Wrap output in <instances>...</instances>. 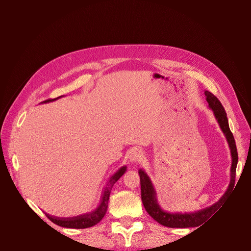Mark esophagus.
Here are the masks:
<instances>
[{"mask_svg": "<svg viewBox=\"0 0 251 251\" xmlns=\"http://www.w3.org/2000/svg\"><path fill=\"white\" fill-rule=\"evenodd\" d=\"M142 152L138 150H133L132 151H130V154H129V160L130 162L132 163H137V162H140L141 159H142Z\"/></svg>", "mask_w": 251, "mask_h": 251, "instance_id": "esophagus-1", "label": "esophagus"}]
</instances>
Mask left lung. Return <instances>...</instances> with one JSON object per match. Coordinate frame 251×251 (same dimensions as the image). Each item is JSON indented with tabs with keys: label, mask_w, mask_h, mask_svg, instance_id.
I'll return each mask as SVG.
<instances>
[{
	"label": "left lung",
	"mask_w": 251,
	"mask_h": 251,
	"mask_svg": "<svg viewBox=\"0 0 251 251\" xmlns=\"http://www.w3.org/2000/svg\"><path fill=\"white\" fill-rule=\"evenodd\" d=\"M204 95L206 97V101L208 102V107L213 110L217 121H218L222 131L224 132V134H225L226 139L229 143V148L231 150L232 166H231L230 184H229V187H228L227 191L225 192V194H224L221 197V200L218 202H216L215 204L210 205L208 207H205L203 209L197 210V212H194V213L172 214V213L165 212V210H163L161 208L159 203H157L156 197H155V191H154V188L152 186V183H151L150 177L147 175V173L144 172L143 170L140 169L138 171V173H139V177H140L142 203H143L144 207H146V210L148 212V214L153 220H155L157 223H160L161 225L169 227V228H190V227H199V226L202 225V224L204 222H206L210 217L221 207V205L226 201L228 195L230 193H232L233 188L235 186V176H236L237 163H238V152H237V148H236L234 136L229 128L227 114H226L225 109H224V107L222 105L221 101L212 94V92L205 90Z\"/></svg>",
	"instance_id": "obj_1"
}]
</instances>
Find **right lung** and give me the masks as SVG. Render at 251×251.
<instances>
[{
    "label": "right lung",
    "mask_w": 251,
    "mask_h": 251,
    "mask_svg": "<svg viewBox=\"0 0 251 251\" xmlns=\"http://www.w3.org/2000/svg\"><path fill=\"white\" fill-rule=\"evenodd\" d=\"M59 98H61V97H59ZM59 98H57V99H59ZM57 99L47 100L44 102L56 100ZM125 172H126V166L119 169L117 172L110 178V180L107 184V186H105L104 190L102 191L100 203L98 206V208L94 210V212L88 213V214H84V215H81V216L73 217V218H56V217H52V216H50V215L46 214L47 217L50 219V221H51L52 223L56 224V225L64 227V228L85 229V228H89V227L97 225V224L103 218L105 213H107L110 194H111V190L114 186V184L122 177V175Z\"/></svg>",
    "instance_id": "right-lung-1"
}]
</instances>
